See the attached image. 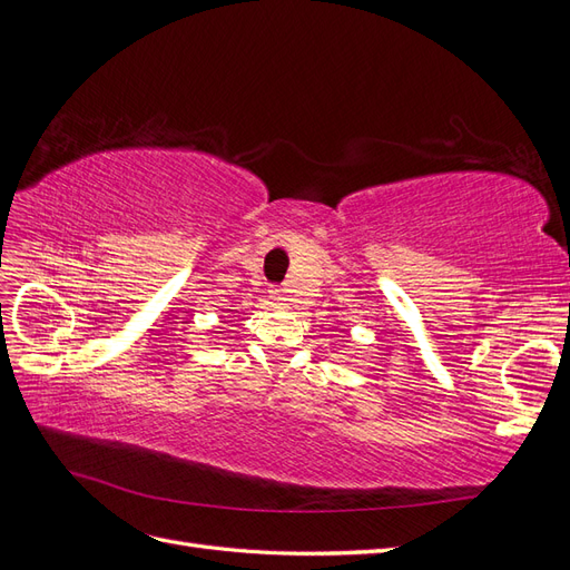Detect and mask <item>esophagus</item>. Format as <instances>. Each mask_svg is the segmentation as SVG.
Returning a JSON list of instances; mask_svg holds the SVG:
<instances>
[{
	"mask_svg": "<svg viewBox=\"0 0 570 570\" xmlns=\"http://www.w3.org/2000/svg\"><path fill=\"white\" fill-rule=\"evenodd\" d=\"M273 295H275V299H278V302H281V297H278V295H281V292H278V289H273Z\"/></svg>",
	"mask_w": 570,
	"mask_h": 570,
	"instance_id": "esophagus-1",
	"label": "esophagus"
}]
</instances>
